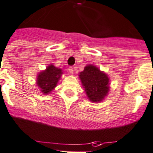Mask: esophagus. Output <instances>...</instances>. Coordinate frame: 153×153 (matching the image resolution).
Segmentation results:
<instances>
[{
  "instance_id": "esophagus-1",
  "label": "esophagus",
  "mask_w": 153,
  "mask_h": 153,
  "mask_svg": "<svg viewBox=\"0 0 153 153\" xmlns=\"http://www.w3.org/2000/svg\"><path fill=\"white\" fill-rule=\"evenodd\" d=\"M68 71L70 72V74H74V68L70 66V67H69V69H68Z\"/></svg>"
}]
</instances>
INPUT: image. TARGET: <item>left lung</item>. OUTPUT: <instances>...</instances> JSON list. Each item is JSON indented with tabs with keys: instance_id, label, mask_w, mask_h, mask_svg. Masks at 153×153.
Masks as SVG:
<instances>
[{
	"instance_id": "1",
	"label": "left lung",
	"mask_w": 153,
	"mask_h": 153,
	"mask_svg": "<svg viewBox=\"0 0 153 153\" xmlns=\"http://www.w3.org/2000/svg\"><path fill=\"white\" fill-rule=\"evenodd\" d=\"M90 100L99 102L108 93L109 79L94 66L89 65L79 75Z\"/></svg>"
}]
</instances>
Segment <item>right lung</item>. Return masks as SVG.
<instances>
[{"label":"right lung","instance_id":"right-lung-1","mask_svg":"<svg viewBox=\"0 0 153 153\" xmlns=\"http://www.w3.org/2000/svg\"><path fill=\"white\" fill-rule=\"evenodd\" d=\"M62 70L55 67L53 65H49L46 70L41 72L37 78V84L43 94H49L56 86L59 79L62 75Z\"/></svg>","mask_w":153,"mask_h":153}]
</instances>
